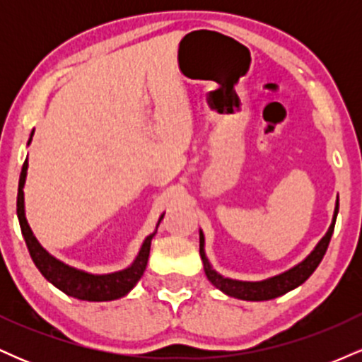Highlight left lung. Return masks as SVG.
<instances>
[{
	"label": "left lung",
	"instance_id": "obj_1",
	"mask_svg": "<svg viewBox=\"0 0 362 362\" xmlns=\"http://www.w3.org/2000/svg\"><path fill=\"white\" fill-rule=\"evenodd\" d=\"M337 213H339V201L335 204V213H334V219H332L330 228H328L327 235L320 240L315 250L306 257L301 264L294 265L293 269L289 271L279 274V276H274L271 279L265 281H257V282H250V281H235V279H228V277H223L221 274H218L216 271L211 269L209 260H207L206 253H204V235L202 231H199V252H201V259L202 264H204V272L209 279L218 289H221L223 293H226L228 296L238 298V300H245V301H267V300H274V298L282 296V294L289 293L298 286H301L311 274L315 272V269L318 267L320 262H322L323 255H325L328 243H330L332 233H334L335 228V219H337Z\"/></svg>",
	"mask_w": 362,
	"mask_h": 362
}]
</instances>
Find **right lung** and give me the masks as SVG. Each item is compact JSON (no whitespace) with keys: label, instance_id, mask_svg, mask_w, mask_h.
I'll return each instance as SVG.
<instances>
[{"label":"right lung","instance_id":"1","mask_svg":"<svg viewBox=\"0 0 362 362\" xmlns=\"http://www.w3.org/2000/svg\"><path fill=\"white\" fill-rule=\"evenodd\" d=\"M28 139V144H30ZM27 168H28V160H25L22 173H20V182H18V195H16V214H18L20 228H22V235L27 243L28 252H30L32 260L37 265L40 274L52 282L57 289H61L62 293H66L68 296L76 298V300H85V301H112L119 300V298L126 296V294L138 284L144 271H146L148 265V257H149V248H151V240L155 233L149 235L144 240L143 247L136 257V260L132 262L131 267L124 269V271L112 272V274H88L78 271V269L69 267V265L62 264L61 260L54 259L52 255H49L47 252L40 247V243L37 242V238L32 233L30 226H28L27 218H25V206H23V185L25 178H27ZM163 219V216L160 218V221ZM158 221V224H160Z\"/></svg>","mask_w":362,"mask_h":362}]
</instances>
